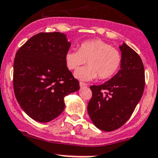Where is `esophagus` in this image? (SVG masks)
Wrapping results in <instances>:
<instances>
[{
    "mask_svg": "<svg viewBox=\"0 0 158 158\" xmlns=\"http://www.w3.org/2000/svg\"><path fill=\"white\" fill-rule=\"evenodd\" d=\"M79 84H80L81 88H83V87H85V86H87V84H86V83H84V82L81 81Z\"/></svg>",
    "mask_w": 158,
    "mask_h": 158,
    "instance_id": "1",
    "label": "esophagus"
}]
</instances>
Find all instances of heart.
Segmentation results:
<instances>
[{"label": "heart", "mask_w": 158, "mask_h": 158, "mask_svg": "<svg viewBox=\"0 0 158 158\" xmlns=\"http://www.w3.org/2000/svg\"><path fill=\"white\" fill-rule=\"evenodd\" d=\"M66 66L70 70L77 69L87 61L88 65L75 73V77L82 81L101 80L112 77L118 72L122 62L120 51L102 40H86L79 50L70 49L65 54Z\"/></svg>", "instance_id": "b5f03b06"}]
</instances>
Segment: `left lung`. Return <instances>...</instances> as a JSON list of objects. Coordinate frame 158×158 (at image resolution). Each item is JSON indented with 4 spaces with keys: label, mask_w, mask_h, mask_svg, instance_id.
<instances>
[{
    "label": "left lung",
    "mask_w": 158,
    "mask_h": 158,
    "mask_svg": "<svg viewBox=\"0 0 158 158\" xmlns=\"http://www.w3.org/2000/svg\"><path fill=\"white\" fill-rule=\"evenodd\" d=\"M121 69L100 85H92L88 113L97 128L106 132L121 127L129 119L145 89V69L141 57L125 43L119 47Z\"/></svg>",
    "instance_id": "1"
}]
</instances>
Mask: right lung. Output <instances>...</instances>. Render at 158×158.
Here are the masks:
<instances>
[{
	"mask_svg": "<svg viewBox=\"0 0 158 158\" xmlns=\"http://www.w3.org/2000/svg\"><path fill=\"white\" fill-rule=\"evenodd\" d=\"M71 43L64 33H40L17 50L13 89L19 105L31 118L48 122L64 109V97L80 89L65 63Z\"/></svg>",
	"mask_w": 158,
	"mask_h": 158,
	"instance_id": "obj_1",
	"label": "right lung"
}]
</instances>
